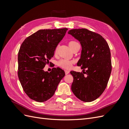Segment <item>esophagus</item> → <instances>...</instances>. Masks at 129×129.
<instances>
[{
  "mask_svg": "<svg viewBox=\"0 0 129 129\" xmlns=\"http://www.w3.org/2000/svg\"><path fill=\"white\" fill-rule=\"evenodd\" d=\"M69 71H68V70H66L65 71V73H66V75H67V74H68L69 73Z\"/></svg>",
  "mask_w": 129,
  "mask_h": 129,
  "instance_id": "obj_1",
  "label": "esophagus"
}]
</instances>
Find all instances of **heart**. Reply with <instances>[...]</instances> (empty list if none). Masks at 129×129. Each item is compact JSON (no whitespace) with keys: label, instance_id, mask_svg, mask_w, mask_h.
<instances>
[{"label":"heart","instance_id":"heart-1","mask_svg":"<svg viewBox=\"0 0 129 129\" xmlns=\"http://www.w3.org/2000/svg\"><path fill=\"white\" fill-rule=\"evenodd\" d=\"M69 46L72 49H73L75 47L79 45V43L75 41H71L69 42ZM57 49H56L55 51H56ZM74 63V61L72 60H69L67 59H62L58 62V65H59L60 67L66 68V69H69L72 67L73 63Z\"/></svg>","mask_w":129,"mask_h":129}]
</instances>
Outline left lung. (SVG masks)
Masks as SVG:
<instances>
[{
  "label": "left lung",
  "instance_id": "1",
  "mask_svg": "<svg viewBox=\"0 0 129 129\" xmlns=\"http://www.w3.org/2000/svg\"><path fill=\"white\" fill-rule=\"evenodd\" d=\"M68 33L81 45V57L77 65L83 69V73L71 72L74 78L72 90L80 100L92 102L102 94L107 86L112 69L110 48L100 34L87 29H73Z\"/></svg>",
  "mask_w": 129,
  "mask_h": 129
}]
</instances>
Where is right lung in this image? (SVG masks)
<instances>
[{"mask_svg": "<svg viewBox=\"0 0 129 129\" xmlns=\"http://www.w3.org/2000/svg\"><path fill=\"white\" fill-rule=\"evenodd\" d=\"M68 28L40 29L22 42L18 56V75L25 92L30 99L44 102L54 95L64 75V71L53 68L50 73L43 69L49 63L58 43Z\"/></svg>", "mask_w": 129, "mask_h": 129, "instance_id": "obj_1", "label": "right lung"}]
</instances>
